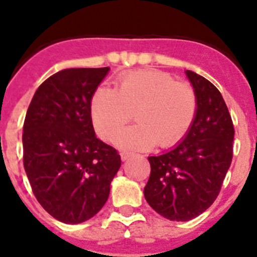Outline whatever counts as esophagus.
I'll use <instances>...</instances> for the list:
<instances>
[{
  "instance_id": "34e87169",
  "label": "esophagus",
  "mask_w": 257,
  "mask_h": 257,
  "mask_svg": "<svg viewBox=\"0 0 257 257\" xmlns=\"http://www.w3.org/2000/svg\"><path fill=\"white\" fill-rule=\"evenodd\" d=\"M120 156H121V160L126 161L128 159H131V157L133 156V154H132V152H128V151H124V152H121V154H120Z\"/></svg>"
}]
</instances>
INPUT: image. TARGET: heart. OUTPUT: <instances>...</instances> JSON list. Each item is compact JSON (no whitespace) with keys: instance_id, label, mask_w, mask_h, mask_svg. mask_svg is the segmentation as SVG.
Returning a JSON list of instances; mask_svg holds the SVG:
<instances>
[{"instance_id":"heart-1","label":"heart","mask_w":257,"mask_h":257,"mask_svg":"<svg viewBox=\"0 0 257 257\" xmlns=\"http://www.w3.org/2000/svg\"><path fill=\"white\" fill-rule=\"evenodd\" d=\"M92 121L97 134L112 141L126 124L116 143L126 149H161L178 145L191 129L197 114V96L189 83L175 80L159 70H140L123 75L115 91L97 89L92 97Z\"/></svg>"}]
</instances>
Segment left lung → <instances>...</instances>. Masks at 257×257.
<instances>
[{
  "label": "left lung",
  "instance_id": "left-lung-1",
  "mask_svg": "<svg viewBox=\"0 0 257 257\" xmlns=\"http://www.w3.org/2000/svg\"><path fill=\"white\" fill-rule=\"evenodd\" d=\"M197 96L193 124L175 149L150 156L145 197L169 220L187 221L212 205L233 157L234 126L219 89L206 78L187 70Z\"/></svg>",
  "mask_w": 257,
  "mask_h": 257
}]
</instances>
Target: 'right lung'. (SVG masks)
Wrapping results in <instances>:
<instances>
[{"mask_svg":"<svg viewBox=\"0 0 257 257\" xmlns=\"http://www.w3.org/2000/svg\"><path fill=\"white\" fill-rule=\"evenodd\" d=\"M110 68L64 69L39 85L23 126V163L37 201L68 224L102 209L121 165L94 136L91 100Z\"/></svg>","mask_w":257,"mask_h":257,"instance_id":"obj_1","label":"right lung"}]
</instances>
